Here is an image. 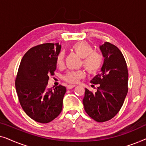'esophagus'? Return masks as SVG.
Returning <instances> with one entry per match:
<instances>
[{
  "label": "esophagus",
  "instance_id": "34e87169",
  "mask_svg": "<svg viewBox=\"0 0 146 146\" xmlns=\"http://www.w3.org/2000/svg\"><path fill=\"white\" fill-rule=\"evenodd\" d=\"M76 86L75 85H68L67 86V89H68V90H70V89H72V88H74Z\"/></svg>",
  "mask_w": 146,
  "mask_h": 146
}]
</instances>
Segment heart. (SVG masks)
<instances>
[{"label": "heart", "mask_w": 146, "mask_h": 146, "mask_svg": "<svg viewBox=\"0 0 146 146\" xmlns=\"http://www.w3.org/2000/svg\"><path fill=\"white\" fill-rule=\"evenodd\" d=\"M72 49L80 57L82 58V64L90 73H96L100 68L102 64L103 58L100 54L94 52L93 48L86 42H79L73 45ZM64 54L61 52L57 58V65L62 64ZM84 76L83 71H70L64 76V79L68 82L76 83Z\"/></svg>", "instance_id": "heart-1"}]
</instances>
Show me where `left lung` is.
<instances>
[{
	"mask_svg": "<svg viewBox=\"0 0 146 146\" xmlns=\"http://www.w3.org/2000/svg\"><path fill=\"white\" fill-rule=\"evenodd\" d=\"M104 60L100 73L90 81L98 84L92 93L86 88L83 104L88 115L98 122L110 120L122 106L127 90L128 72L122 53L112 44L100 46Z\"/></svg>",
	"mask_w": 146,
	"mask_h": 146,
	"instance_id": "8db88e82",
	"label": "left lung"
}]
</instances>
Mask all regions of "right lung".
<instances>
[{
  "mask_svg": "<svg viewBox=\"0 0 146 146\" xmlns=\"http://www.w3.org/2000/svg\"><path fill=\"white\" fill-rule=\"evenodd\" d=\"M60 50L58 43L36 46L27 52L20 64L15 82L18 97L25 113L37 122L52 121L62 110L66 87L47 88L48 76L56 69Z\"/></svg>",
  "mask_w": 146,
  "mask_h": 146,
  "instance_id": "add662e5",
  "label": "right lung"
}]
</instances>
